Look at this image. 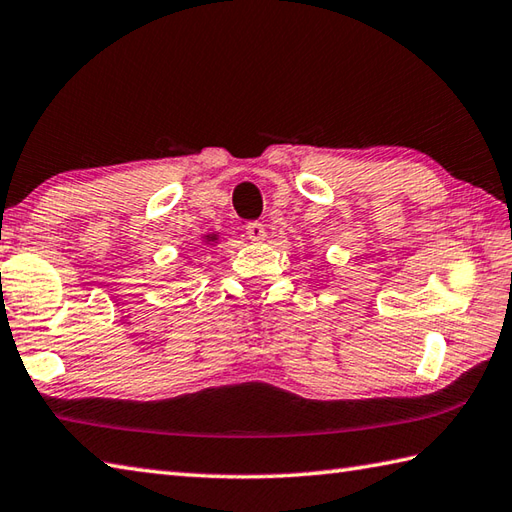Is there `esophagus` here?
<instances>
[{
    "mask_svg": "<svg viewBox=\"0 0 512 512\" xmlns=\"http://www.w3.org/2000/svg\"><path fill=\"white\" fill-rule=\"evenodd\" d=\"M246 237L250 239V242H264L266 226L259 224V222H250V224L246 226Z\"/></svg>",
    "mask_w": 512,
    "mask_h": 512,
    "instance_id": "esophagus-1",
    "label": "esophagus"
}]
</instances>
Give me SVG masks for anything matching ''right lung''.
I'll return each mask as SVG.
<instances>
[{
	"label": "right lung",
	"mask_w": 512,
	"mask_h": 512,
	"mask_svg": "<svg viewBox=\"0 0 512 512\" xmlns=\"http://www.w3.org/2000/svg\"><path fill=\"white\" fill-rule=\"evenodd\" d=\"M199 239H202L204 246H215V244H219V239L222 237H219V233H204ZM182 273H184V266H179L175 275H182Z\"/></svg>",
	"instance_id": "obj_1"
}]
</instances>
